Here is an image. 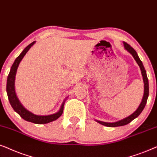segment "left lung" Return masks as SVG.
Segmentation results:
<instances>
[{
    "label": "left lung",
    "instance_id": "8db88e82",
    "mask_svg": "<svg viewBox=\"0 0 157 157\" xmlns=\"http://www.w3.org/2000/svg\"><path fill=\"white\" fill-rule=\"evenodd\" d=\"M124 47L127 51L130 52V53L132 54V56L134 58L136 61L137 64H139V66L140 67V69H141V74L142 76H143V80H144V97L143 99H142V101L140 105L138 108V109L136 110V111L133 113V114H131V116H129L127 118L123 119V120H121L119 121H117V122L115 123H105V122H103V121H96L97 122L99 123V124L103 125V126H108V127H117V126H125V125L129 124L132 121L133 119H135L136 118H137L138 116L141 114V113L142 112V110H144V107H145L146 104H147V101L148 99V96H149V81H148V77L147 75V72H146L145 69H144V67L142 64V62L141 61V59H139V56L136 53V52L135 51L134 49L131 47L128 44H127L126 42H124Z\"/></svg>",
    "mask_w": 157,
    "mask_h": 157
}]
</instances>
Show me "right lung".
Returning a JSON list of instances; mask_svg holds the SVG:
<instances>
[{
  "mask_svg": "<svg viewBox=\"0 0 157 157\" xmlns=\"http://www.w3.org/2000/svg\"><path fill=\"white\" fill-rule=\"evenodd\" d=\"M35 41H33L32 43H31L30 44L27 46V47L24 49V51L20 54V55L16 58L15 62H13V65H12L11 68H10V71L8 76L7 85H6V91H7L8 100H9V102L10 105L12 106V108H13V110H15L23 119H24L25 121H29V122L33 123V124H44L57 120L58 118H59V117L62 116V113H63L64 103H62L61 108H60V110L57 113H56L49 115V116H36V115L31 113V112H29L26 109H25L24 106L20 103L19 100H18L17 97H16L15 89H14L15 76L18 64H19L20 62L21 61L23 57L25 56V54H26V52L29 51V49L32 47Z\"/></svg>",
  "mask_w": 157,
  "mask_h": 157,
  "instance_id": "right-lung-1",
  "label": "right lung"
}]
</instances>
